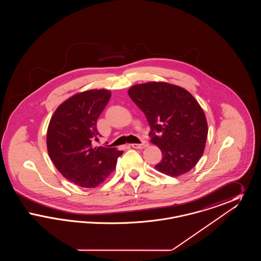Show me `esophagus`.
I'll return each mask as SVG.
<instances>
[{
    "mask_svg": "<svg viewBox=\"0 0 261 261\" xmlns=\"http://www.w3.org/2000/svg\"><path fill=\"white\" fill-rule=\"evenodd\" d=\"M148 146H149V144H148V142H146V141H144L142 144H132V145H131V147L134 148V149H145V148H147Z\"/></svg>",
    "mask_w": 261,
    "mask_h": 261,
    "instance_id": "1",
    "label": "esophagus"
}]
</instances>
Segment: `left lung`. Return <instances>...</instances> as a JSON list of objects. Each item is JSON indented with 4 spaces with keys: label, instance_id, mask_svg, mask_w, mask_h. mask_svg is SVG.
<instances>
[{
    "label": "left lung",
    "instance_id": "obj_1",
    "mask_svg": "<svg viewBox=\"0 0 261 261\" xmlns=\"http://www.w3.org/2000/svg\"><path fill=\"white\" fill-rule=\"evenodd\" d=\"M128 95L147 117L150 142L162 150V162L154 168L171 177L190 171L204 151L208 132L198 100L167 82L136 84Z\"/></svg>",
    "mask_w": 261,
    "mask_h": 261
}]
</instances>
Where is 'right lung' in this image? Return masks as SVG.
I'll list each match as a JSON object with an SVG mask.
<instances>
[{"label": "right lung", "instance_id": "add662e5", "mask_svg": "<svg viewBox=\"0 0 261 261\" xmlns=\"http://www.w3.org/2000/svg\"><path fill=\"white\" fill-rule=\"evenodd\" d=\"M111 96L107 89L77 93L61 103L50 118L48 153L62 176L77 186H99L114 171L123 153L114 148L92 146L100 136L97 121Z\"/></svg>", "mask_w": 261, "mask_h": 261}]
</instances>
